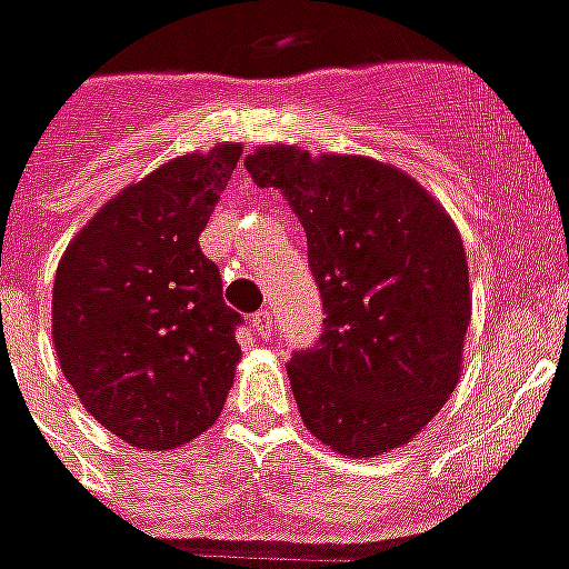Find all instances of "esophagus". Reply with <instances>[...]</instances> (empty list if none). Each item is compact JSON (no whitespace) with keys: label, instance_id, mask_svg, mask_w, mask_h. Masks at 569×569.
Instances as JSON below:
<instances>
[{"label":"esophagus","instance_id":"1","mask_svg":"<svg viewBox=\"0 0 569 569\" xmlns=\"http://www.w3.org/2000/svg\"><path fill=\"white\" fill-rule=\"evenodd\" d=\"M251 327H253V332L260 336V339H269L271 327H274L269 309H260V312H253V316H251Z\"/></svg>","mask_w":569,"mask_h":569}]
</instances>
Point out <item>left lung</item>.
<instances>
[{
    "label": "left lung",
    "instance_id": "8db88e82",
    "mask_svg": "<svg viewBox=\"0 0 569 569\" xmlns=\"http://www.w3.org/2000/svg\"><path fill=\"white\" fill-rule=\"evenodd\" d=\"M244 169L298 212L325 303V332L286 365L300 418L345 456L406 445L459 382L470 325L459 230L409 174L368 157L271 146Z\"/></svg>",
    "mask_w": 569,
    "mask_h": 569
}]
</instances>
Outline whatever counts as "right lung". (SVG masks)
<instances>
[{
    "label": "right lung",
    "instance_id": "1",
    "mask_svg": "<svg viewBox=\"0 0 569 569\" xmlns=\"http://www.w3.org/2000/svg\"><path fill=\"white\" fill-rule=\"evenodd\" d=\"M239 146L187 154L92 216L54 274L52 339L87 412L142 450H172L219 418L244 318L198 237Z\"/></svg>",
    "mask_w": 569,
    "mask_h": 569
}]
</instances>
